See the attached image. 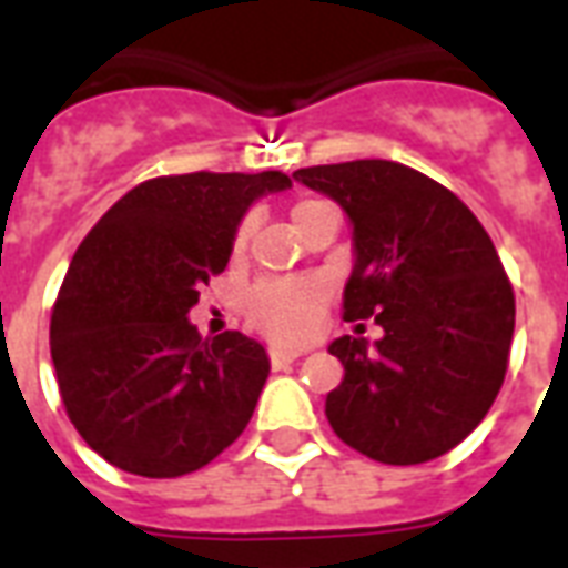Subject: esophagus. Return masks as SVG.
I'll return each mask as SVG.
<instances>
[{
    "label": "esophagus",
    "mask_w": 568,
    "mask_h": 568,
    "mask_svg": "<svg viewBox=\"0 0 568 568\" xmlns=\"http://www.w3.org/2000/svg\"><path fill=\"white\" fill-rule=\"evenodd\" d=\"M301 358V353H295V349H285V346H271V362L280 368V365H292V362H297Z\"/></svg>",
    "instance_id": "esophagus-1"
}]
</instances>
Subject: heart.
<instances>
[{
  "mask_svg": "<svg viewBox=\"0 0 568 568\" xmlns=\"http://www.w3.org/2000/svg\"><path fill=\"white\" fill-rule=\"evenodd\" d=\"M322 200H304L297 203L292 219L304 215ZM252 219H243L236 224L234 255H240L248 243ZM325 304H328V288L320 280H271V283L255 285L246 297V316L261 332L271 334L285 344H304L316 337L325 320Z\"/></svg>",
  "mask_w": 568,
  "mask_h": 568,
  "instance_id": "b5f03b06",
  "label": "heart"
}]
</instances>
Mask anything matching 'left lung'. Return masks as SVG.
<instances>
[{
    "label": "left lung",
    "mask_w": 568,
    "mask_h": 568,
    "mask_svg": "<svg viewBox=\"0 0 568 568\" xmlns=\"http://www.w3.org/2000/svg\"><path fill=\"white\" fill-rule=\"evenodd\" d=\"M353 224L344 320L383 337H337L344 381L325 398L334 435L386 465L453 450L487 417L508 371L514 292L493 240L453 191L395 161L297 170Z\"/></svg>",
    "instance_id": "left-lung-1"
}]
</instances>
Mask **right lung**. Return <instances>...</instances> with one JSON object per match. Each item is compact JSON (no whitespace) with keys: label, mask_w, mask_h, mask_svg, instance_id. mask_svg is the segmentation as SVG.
Listing matches in <instances>:
<instances>
[{"label":"right lung","mask_w":568,"mask_h":568,"mask_svg":"<svg viewBox=\"0 0 568 568\" xmlns=\"http://www.w3.org/2000/svg\"><path fill=\"white\" fill-rule=\"evenodd\" d=\"M267 173L149 179L105 212L69 264L51 313V358L72 426L121 471L179 477L212 463L252 419L271 358L258 341H203L187 322L222 273Z\"/></svg>","instance_id":"1"}]
</instances>
